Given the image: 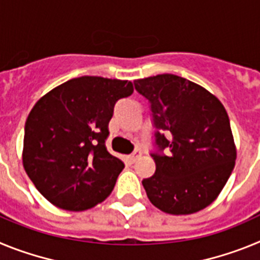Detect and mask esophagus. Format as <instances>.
I'll return each mask as SVG.
<instances>
[{"label":"esophagus","mask_w":260,"mask_h":260,"mask_svg":"<svg viewBox=\"0 0 260 260\" xmlns=\"http://www.w3.org/2000/svg\"><path fill=\"white\" fill-rule=\"evenodd\" d=\"M141 155H142V153H141V150H135L134 152L132 153V155L128 156V158H130V161L134 162V161H137L138 158L141 157Z\"/></svg>","instance_id":"34e87169"}]
</instances>
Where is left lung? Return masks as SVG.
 <instances>
[{
    "label": "left lung",
    "instance_id": "obj_1",
    "mask_svg": "<svg viewBox=\"0 0 260 260\" xmlns=\"http://www.w3.org/2000/svg\"><path fill=\"white\" fill-rule=\"evenodd\" d=\"M150 102L158 150L156 172L142 181L165 213L190 215L210 206L233 171L237 150L224 105L191 80L160 74L134 80Z\"/></svg>",
    "mask_w": 260,
    "mask_h": 260
}]
</instances>
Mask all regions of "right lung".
Masks as SVG:
<instances>
[{
  "label": "right lung",
  "mask_w": 260,
  "mask_h": 260,
  "mask_svg": "<svg viewBox=\"0 0 260 260\" xmlns=\"http://www.w3.org/2000/svg\"><path fill=\"white\" fill-rule=\"evenodd\" d=\"M134 91L130 80L80 77L53 88L27 117L23 167L53 206L95 207L109 197L125 164L105 146L117 100Z\"/></svg>",
  "instance_id": "add662e5"
}]
</instances>
